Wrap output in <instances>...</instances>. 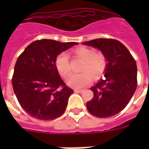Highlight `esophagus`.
<instances>
[{"label":"esophagus","mask_w":149,"mask_h":149,"mask_svg":"<svg viewBox=\"0 0 149 149\" xmlns=\"http://www.w3.org/2000/svg\"><path fill=\"white\" fill-rule=\"evenodd\" d=\"M83 90L82 89H74L75 93H81Z\"/></svg>","instance_id":"1"}]
</instances>
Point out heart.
I'll return each mask as SVG.
<instances>
[{
  "label": "heart",
  "instance_id": "b5f03b06",
  "mask_svg": "<svg viewBox=\"0 0 149 149\" xmlns=\"http://www.w3.org/2000/svg\"><path fill=\"white\" fill-rule=\"evenodd\" d=\"M75 56L84 59L80 73H74L67 79L69 86L74 88H82L87 86L93 80V77L97 79L104 74L107 65L106 56L102 52H94L91 48L80 46L72 51ZM56 67L63 77L69 76L71 71L69 56L65 52H61L56 58Z\"/></svg>",
  "mask_w": 149,
  "mask_h": 149
}]
</instances>
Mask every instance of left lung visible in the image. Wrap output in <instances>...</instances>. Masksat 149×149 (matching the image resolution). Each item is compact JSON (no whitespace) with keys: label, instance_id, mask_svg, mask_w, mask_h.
Masks as SVG:
<instances>
[{"label":"left lung","instance_id":"obj_1","mask_svg":"<svg viewBox=\"0 0 149 149\" xmlns=\"http://www.w3.org/2000/svg\"><path fill=\"white\" fill-rule=\"evenodd\" d=\"M83 43L97 48L108 62L105 78L91 88L93 97L86 103V107L97 118L115 115L127 106L135 92L136 62L127 48L113 38H97Z\"/></svg>","mask_w":149,"mask_h":149}]
</instances>
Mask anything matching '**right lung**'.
Returning a JSON list of instances; mask_svg holds the SVG:
<instances>
[{"label": "right lung", "instance_id": "right-lung-1", "mask_svg": "<svg viewBox=\"0 0 149 149\" xmlns=\"http://www.w3.org/2000/svg\"><path fill=\"white\" fill-rule=\"evenodd\" d=\"M77 44L36 40L18 56L13 89L21 107L32 118L53 120L65 112L73 91L61 79L55 63L58 54Z\"/></svg>", "mask_w": 149, "mask_h": 149}]
</instances>
